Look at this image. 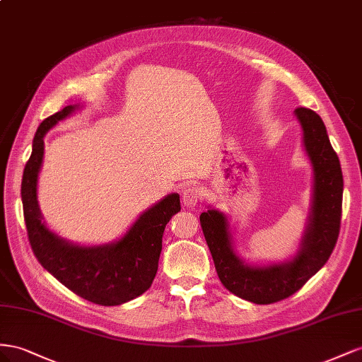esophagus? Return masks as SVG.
<instances>
[{"mask_svg":"<svg viewBox=\"0 0 362 362\" xmlns=\"http://www.w3.org/2000/svg\"><path fill=\"white\" fill-rule=\"evenodd\" d=\"M203 199V191L195 187V185H188L187 188L182 191V202L185 206H195Z\"/></svg>","mask_w":362,"mask_h":362,"instance_id":"34e87169","label":"esophagus"}]
</instances>
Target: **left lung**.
I'll use <instances>...</instances> for the list:
<instances>
[{"label":"left lung","instance_id":"left-lung-1","mask_svg":"<svg viewBox=\"0 0 362 362\" xmlns=\"http://www.w3.org/2000/svg\"><path fill=\"white\" fill-rule=\"evenodd\" d=\"M303 129L305 150L314 170V197L302 249L291 262L270 267L245 265L232 249L226 216L209 209L200 224L216 274L232 294L256 305H270L293 296L322 268L334 252L341 224L343 173L325 124L306 107L296 109Z\"/></svg>","mask_w":362,"mask_h":362}]
</instances>
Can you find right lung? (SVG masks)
Returning <instances> with one entry per match:
<instances>
[{"label":"right lung","mask_w":362,"mask_h":362,"mask_svg":"<svg viewBox=\"0 0 362 362\" xmlns=\"http://www.w3.org/2000/svg\"><path fill=\"white\" fill-rule=\"evenodd\" d=\"M77 106H66L45 118L36 130L27 160L21 199L30 247L39 264L68 290L101 306H117L146 293L158 272L165 226L180 211L179 194H170L144 212L126 236L113 244L80 247L49 232L36 200L37 174L44 158V136Z\"/></svg>","instance_id":"1"}]
</instances>
